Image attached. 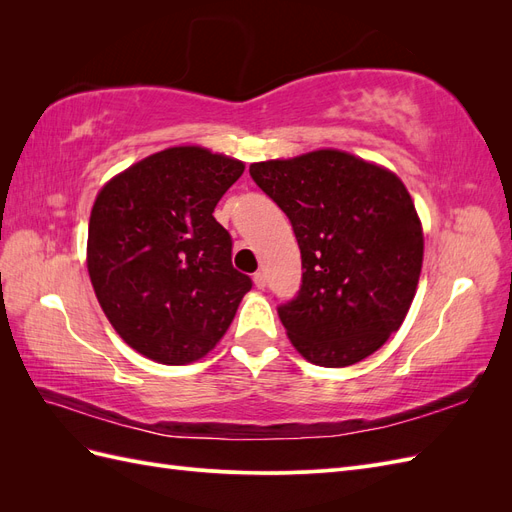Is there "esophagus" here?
<instances>
[{
	"instance_id": "34e87169",
	"label": "esophagus",
	"mask_w": 512,
	"mask_h": 512,
	"mask_svg": "<svg viewBox=\"0 0 512 512\" xmlns=\"http://www.w3.org/2000/svg\"><path fill=\"white\" fill-rule=\"evenodd\" d=\"M254 286L260 288V290L265 288V286H267V275L262 273V271H256V273H254Z\"/></svg>"
}]
</instances>
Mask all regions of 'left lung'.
<instances>
[{
  "label": "left lung",
  "instance_id": "obj_1",
  "mask_svg": "<svg viewBox=\"0 0 512 512\" xmlns=\"http://www.w3.org/2000/svg\"><path fill=\"white\" fill-rule=\"evenodd\" d=\"M250 175L292 224L301 290L277 307L292 346L354 365L404 322L423 267V228L401 179L346 151L254 162Z\"/></svg>",
  "mask_w": 512,
  "mask_h": 512
}]
</instances>
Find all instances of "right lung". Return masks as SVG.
<instances>
[{
    "label": "right lung",
    "instance_id": "obj_1",
    "mask_svg": "<svg viewBox=\"0 0 512 512\" xmlns=\"http://www.w3.org/2000/svg\"><path fill=\"white\" fill-rule=\"evenodd\" d=\"M243 162L170 147L100 190L87 269L108 322L147 359L185 365L224 337L252 280L232 267V239L213 218Z\"/></svg>",
    "mask_w": 512,
    "mask_h": 512
}]
</instances>
